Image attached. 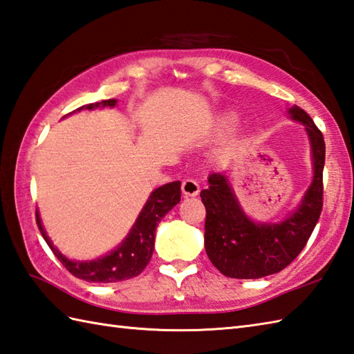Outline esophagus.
Wrapping results in <instances>:
<instances>
[{
	"label": "esophagus",
	"instance_id": "obj_1",
	"mask_svg": "<svg viewBox=\"0 0 354 354\" xmlns=\"http://www.w3.org/2000/svg\"><path fill=\"white\" fill-rule=\"evenodd\" d=\"M184 196H198L199 193V184L194 179H185L181 185Z\"/></svg>",
	"mask_w": 354,
	"mask_h": 354
}]
</instances>
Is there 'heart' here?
<instances>
[{"label":"heart","mask_w":354,"mask_h":354,"mask_svg":"<svg viewBox=\"0 0 354 354\" xmlns=\"http://www.w3.org/2000/svg\"><path fill=\"white\" fill-rule=\"evenodd\" d=\"M232 122H234V117H232V115H225V123H232Z\"/></svg>","instance_id":"1"}]
</instances>
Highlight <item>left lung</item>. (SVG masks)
I'll return each instance as SVG.
<instances>
[{"label": "left lung", "mask_w": 354, "mask_h": 354, "mask_svg": "<svg viewBox=\"0 0 354 354\" xmlns=\"http://www.w3.org/2000/svg\"><path fill=\"white\" fill-rule=\"evenodd\" d=\"M289 115L303 123L309 135L313 181L301 204L283 222L255 223L239 205L228 178L221 173L208 176V189L201 192L207 209L205 251L213 265L230 278H261L280 272L298 257L317 227L322 209V170L326 142L310 115L292 106Z\"/></svg>", "instance_id": "left-lung-1"}]
</instances>
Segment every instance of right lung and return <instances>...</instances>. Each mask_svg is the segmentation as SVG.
<instances>
[{
	"label": "right lung",
	"mask_w": 354,
	"mask_h": 354,
	"mask_svg": "<svg viewBox=\"0 0 354 354\" xmlns=\"http://www.w3.org/2000/svg\"><path fill=\"white\" fill-rule=\"evenodd\" d=\"M117 103L115 99L103 100L100 103H91L80 106V109H94L99 106H114ZM181 201V183L175 181L158 187L156 190L150 194L149 201L146 202L145 208L141 209L137 222L133 223L129 234L123 240V243L117 246V250L104 255L102 259L93 261H74L66 259L65 255L59 252L53 246L51 240L45 232L39 213L36 212V223L39 228L45 242L50 246L53 254L56 255L59 261L68 269L74 277L80 278L85 281L93 283H115L129 280V278L137 277L142 272V269L147 266L150 257L153 254L155 246V231L158 223L161 222L162 217L167 214L170 209L179 204Z\"/></svg>",
	"instance_id": "add662e5"
}]
</instances>
